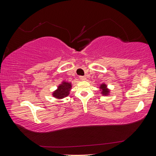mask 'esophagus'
<instances>
[{"mask_svg":"<svg viewBox=\"0 0 156 156\" xmlns=\"http://www.w3.org/2000/svg\"><path fill=\"white\" fill-rule=\"evenodd\" d=\"M79 79L81 80V81H84V80H86V77L85 76H79Z\"/></svg>","mask_w":156,"mask_h":156,"instance_id":"esophagus-1","label":"esophagus"}]
</instances>
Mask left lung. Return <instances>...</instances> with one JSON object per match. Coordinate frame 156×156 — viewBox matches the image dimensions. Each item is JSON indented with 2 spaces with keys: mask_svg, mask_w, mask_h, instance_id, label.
<instances>
[{
  "mask_svg": "<svg viewBox=\"0 0 156 156\" xmlns=\"http://www.w3.org/2000/svg\"><path fill=\"white\" fill-rule=\"evenodd\" d=\"M106 85L105 84H101V86H100V88L101 89V90H102V94H103V95H104V96H107L108 95V92H109V90H108V89H107L106 88Z\"/></svg>",
  "mask_w": 156,
  "mask_h": 156,
  "instance_id": "left-lung-1",
  "label": "left lung"
}]
</instances>
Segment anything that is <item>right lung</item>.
<instances>
[{
  "instance_id": "right-lung-1",
  "label": "right lung",
  "mask_w": 156,
  "mask_h": 156,
  "mask_svg": "<svg viewBox=\"0 0 156 156\" xmlns=\"http://www.w3.org/2000/svg\"><path fill=\"white\" fill-rule=\"evenodd\" d=\"M71 88H72V84H71V83L63 82L58 86V89L53 92V95L56 98H64L69 95Z\"/></svg>"
}]
</instances>
